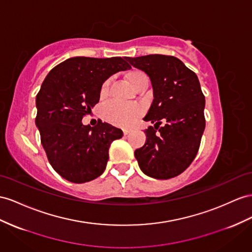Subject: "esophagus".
Listing matches in <instances>:
<instances>
[{
	"label": "esophagus",
	"mask_w": 252,
	"mask_h": 252,
	"mask_svg": "<svg viewBox=\"0 0 252 252\" xmlns=\"http://www.w3.org/2000/svg\"><path fill=\"white\" fill-rule=\"evenodd\" d=\"M130 132H131V130H124V134L125 135H127Z\"/></svg>",
	"instance_id": "obj_1"
}]
</instances>
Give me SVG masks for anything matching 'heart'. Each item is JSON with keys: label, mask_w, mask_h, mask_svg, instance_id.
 Instances as JSON below:
<instances>
[{"label": "heart", "mask_w": 252, "mask_h": 252, "mask_svg": "<svg viewBox=\"0 0 252 252\" xmlns=\"http://www.w3.org/2000/svg\"><path fill=\"white\" fill-rule=\"evenodd\" d=\"M128 84L137 89L143 84H149V77L140 69H132L126 73ZM109 81H105L101 87V95H105L108 90ZM102 115L104 119L113 125L120 126H131L141 115V107L138 104H120L117 102H109L103 107Z\"/></svg>", "instance_id": "heart-1"}]
</instances>
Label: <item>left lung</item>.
Returning a JSON list of instances; mask_svg holds the SVG:
<instances>
[{
    "label": "left lung",
    "instance_id": "8db88e82",
    "mask_svg": "<svg viewBox=\"0 0 252 252\" xmlns=\"http://www.w3.org/2000/svg\"><path fill=\"white\" fill-rule=\"evenodd\" d=\"M150 77L153 101L145 121L146 143L134 152L139 168L154 179L182 173L196 158L205 127V100L198 76L175 56L126 57ZM164 126L159 127L161 122Z\"/></svg>",
    "mask_w": 252,
    "mask_h": 252
}]
</instances>
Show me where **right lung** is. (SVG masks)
Here are the masks:
<instances>
[{
	"instance_id": "1",
	"label": "right lung",
	"mask_w": 252,
	"mask_h": 252,
	"mask_svg": "<svg viewBox=\"0 0 252 252\" xmlns=\"http://www.w3.org/2000/svg\"><path fill=\"white\" fill-rule=\"evenodd\" d=\"M131 69L121 57H71L44 79L36 96V126L51 166L72 183H85L105 170L108 149L124 136L120 128L98 120L94 126L82 119L99 102L102 84Z\"/></svg>"
}]
</instances>
